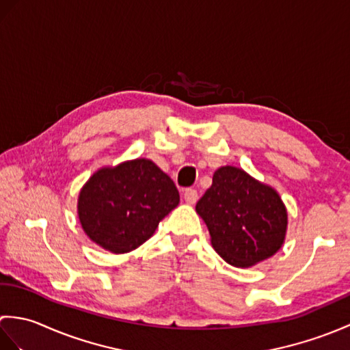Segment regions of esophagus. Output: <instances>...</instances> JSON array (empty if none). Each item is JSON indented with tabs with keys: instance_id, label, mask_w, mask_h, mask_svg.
I'll return each mask as SVG.
<instances>
[{
	"instance_id": "obj_1",
	"label": "esophagus",
	"mask_w": 350,
	"mask_h": 350,
	"mask_svg": "<svg viewBox=\"0 0 350 350\" xmlns=\"http://www.w3.org/2000/svg\"><path fill=\"white\" fill-rule=\"evenodd\" d=\"M183 198H185V202H187L188 204H194L197 200H198V192L196 189H192V188L185 189L183 191Z\"/></svg>"
}]
</instances>
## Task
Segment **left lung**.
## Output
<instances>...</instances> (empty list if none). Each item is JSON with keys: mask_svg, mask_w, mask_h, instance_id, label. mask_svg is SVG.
<instances>
[{"mask_svg": "<svg viewBox=\"0 0 350 350\" xmlns=\"http://www.w3.org/2000/svg\"><path fill=\"white\" fill-rule=\"evenodd\" d=\"M196 211L209 228L212 247L232 266H254L284 243L287 211L280 194L242 168L215 171Z\"/></svg>", "mask_w": 350, "mask_h": 350, "instance_id": "8db88e82", "label": "left lung"}]
</instances>
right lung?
<instances>
[{
  "mask_svg": "<svg viewBox=\"0 0 350 350\" xmlns=\"http://www.w3.org/2000/svg\"><path fill=\"white\" fill-rule=\"evenodd\" d=\"M179 202L174 182L139 158L96 171L79 192L78 217L94 243L123 254L150 239Z\"/></svg>",
  "mask_w": 350,
  "mask_h": 350,
  "instance_id": "add662e5",
  "label": "right lung"
}]
</instances>
